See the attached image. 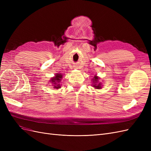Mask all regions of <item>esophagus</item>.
<instances>
[{
    "label": "esophagus",
    "instance_id": "34e87169",
    "mask_svg": "<svg viewBox=\"0 0 151 151\" xmlns=\"http://www.w3.org/2000/svg\"><path fill=\"white\" fill-rule=\"evenodd\" d=\"M74 68H77V67H74Z\"/></svg>",
    "mask_w": 151,
    "mask_h": 151
}]
</instances>
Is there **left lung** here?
Instances as JSON below:
<instances>
[{"label": "left lung", "mask_w": 151, "mask_h": 151, "mask_svg": "<svg viewBox=\"0 0 151 151\" xmlns=\"http://www.w3.org/2000/svg\"><path fill=\"white\" fill-rule=\"evenodd\" d=\"M99 79V77H98V76H95L94 77V78L93 79V83H94L93 86L94 87V88L96 89H101V83H98V80Z\"/></svg>", "instance_id": "1"}]
</instances>
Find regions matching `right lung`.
I'll return each instance as SVG.
<instances>
[{
    "label": "right lung",
    "mask_w": 151,
    "mask_h": 151,
    "mask_svg": "<svg viewBox=\"0 0 151 151\" xmlns=\"http://www.w3.org/2000/svg\"><path fill=\"white\" fill-rule=\"evenodd\" d=\"M62 74H56L55 75V77H52L50 80V82L53 84V88L57 89L60 88V83L61 81V79H62Z\"/></svg>",
    "instance_id": "1"
}]
</instances>
